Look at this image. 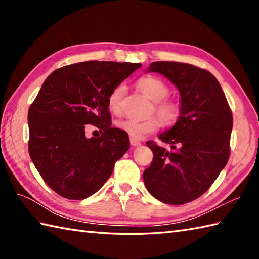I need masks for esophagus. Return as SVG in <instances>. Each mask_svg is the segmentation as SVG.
I'll list each match as a JSON object with an SVG mask.
<instances>
[{"instance_id": "obj_1", "label": "esophagus", "mask_w": 259, "mask_h": 259, "mask_svg": "<svg viewBox=\"0 0 259 259\" xmlns=\"http://www.w3.org/2000/svg\"><path fill=\"white\" fill-rule=\"evenodd\" d=\"M130 144H131V146L137 147V146H140L141 142H140V140L136 139V138H130Z\"/></svg>"}]
</instances>
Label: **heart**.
Masks as SVG:
<instances>
[{
	"mask_svg": "<svg viewBox=\"0 0 259 259\" xmlns=\"http://www.w3.org/2000/svg\"><path fill=\"white\" fill-rule=\"evenodd\" d=\"M141 92L155 101L156 112L160 117L163 124L174 125L180 118L181 107L179 102L172 99H166L169 93L168 84L160 78L153 75L142 76L137 82ZM125 92L123 84L115 85L108 96V108L114 114L121 113L122 110V99ZM117 126L136 139L144 138L145 136L156 133L160 128V120L156 115L145 120L124 119L117 122Z\"/></svg>",
	"mask_w": 259,
	"mask_h": 259,
	"instance_id": "heart-1",
	"label": "heart"
}]
</instances>
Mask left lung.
Wrapping results in <instances>:
<instances>
[{"instance_id":"8db88e82","label":"left lung","mask_w":259,"mask_h":259,"mask_svg":"<svg viewBox=\"0 0 259 259\" xmlns=\"http://www.w3.org/2000/svg\"><path fill=\"white\" fill-rule=\"evenodd\" d=\"M149 71L163 74L178 88L181 114L171 129L159 135L171 150L147 141L153 159L144 181L158 200L184 205L205 194L227 164L233 113L209 71L169 61L152 62Z\"/></svg>"}]
</instances>
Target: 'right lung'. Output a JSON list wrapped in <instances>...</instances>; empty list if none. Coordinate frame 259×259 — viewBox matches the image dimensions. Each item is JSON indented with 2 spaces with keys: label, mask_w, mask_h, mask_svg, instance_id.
<instances>
[{
  "label": "right lung",
  "mask_w": 259,
  "mask_h": 259,
  "mask_svg": "<svg viewBox=\"0 0 259 259\" xmlns=\"http://www.w3.org/2000/svg\"><path fill=\"white\" fill-rule=\"evenodd\" d=\"M140 63L85 61L48 76L27 113L29 153L58 195L82 200L101 188L128 151V134L111 126L108 96ZM102 135L85 137V124Z\"/></svg>",
  "instance_id": "1"
}]
</instances>
